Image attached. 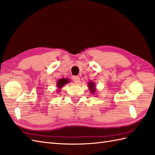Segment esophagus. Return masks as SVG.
<instances>
[{"mask_svg":"<svg viewBox=\"0 0 155 155\" xmlns=\"http://www.w3.org/2000/svg\"><path fill=\"white\" fill-rule=\"evenodd\" d=\"M73 81H74V82L75 83H79V81H80V78L78 77H77V76H75V77H73Z\"/></svg>","mask_w":155,"mask_h":155,"instance_id":"34e87169","label":"esophagus"}]
</instances>
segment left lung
<instances>
[{
    "label": "left lung",
    "mask_w": 155,
    "mask_h": 155,
    "mask_svg": "<svg viewBox=\"0 0 155 155\" xmlns=\"http://www.w3.org/2000/svg\"><path fill=\"white\" fill-rule=\"evenodd\" d=\"M88 87L90 88V91H91V93H95V91H96V89H95V88H94V83H92V82H90V83H88Z\"/></svg>",
    "instance_id": "left-lung-1"
}]
</instances>
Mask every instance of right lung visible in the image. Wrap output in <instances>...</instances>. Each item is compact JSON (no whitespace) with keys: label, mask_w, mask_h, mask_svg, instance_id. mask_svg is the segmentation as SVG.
Instances as JSON below:
<instances>
[{"label":"right lung","mask_w":155,"mask_h":155,"mask_svg":"<svg viewBox=\"0 0 155 155\" xmlns=\"http://www.w3.org/2000/svg\"><path fill=\"white\" fill-rule=\"evenodd\" d=\"M69 82V80L67 79V78H61V79H59L57 82V87L58 88H62V86H64V84H66L67 83H68Z\"/></svg>","instance_id":"right-lung-1"}]
</instances>
